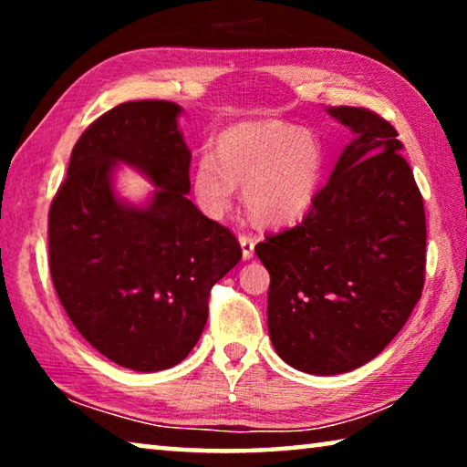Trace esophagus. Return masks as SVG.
<instances>
[{
	"mask_svg": "<svg viewBox=\"0 0 467 467\" xmlns=\"http://www.w3.org/2000/svg\"><path fill=\"white\" fill-rule=\"evenodd\" d=\"M241 249H243V259H251L253 257V249H255V239L249 234H241L239 236Z\"/></svg>",
	"mask_w": 467,
	"mask_h": 467,
	"instance_id": "34e87169",
	"label": "esophagus"
}]
</instances>
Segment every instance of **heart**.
<instances>
[{"instance_id":"b5f03b06","label":"heart","mask_w":467,"mask_h":467,"mask_svg":"<svg viewBox=\"0 0 467 467\" xmlns=\"http://www.w3.org/2000/svg\"><path fill=\"white\" fill-rule=\"evenodd\" d=\"M218 158L195 161L192 189L205 216L220 218L233 205L236 185L257 224L295 223L319 192L326 148L317 131L282 119L244 121L220 133Z\"/></svg>"}]
</instances>
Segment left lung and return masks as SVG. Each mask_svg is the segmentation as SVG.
Returning <instances> with one entry per match:
<instances>
[{"label":"left lung","mask_w":467,"mask_h":467,"mask_svg":"<svg viewBox=\"0 0 467 467\" xmlns=\"http://www.w3.org/2000/svg\"><path fill=\"white\" fill-rule=\"evenodd\" d=\"M327 113L352 141L306 216L255 247L270 272L267 331L275 352L323 377L383 352L422 295L426 264L422 195L398 131L367 109Z\"/></svg>","instance_id":"left-lung-1"}]
</instances>
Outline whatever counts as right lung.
<instances>
[{"label": "right lung", "mask_w": 467, "mask_h": 467, "mask_svg": "<svg viewBox=\"0 0 467 467\" xmlns=\"http://www.w3.org/2000/svg\"><path fill=\"white\" fill-rule=\"evenodd\" d=\"M181 113L169 100H133L99 117L76 141L49 210V270L63 309L102 357L140 373L192 352L212 286L243 255L234 234L187 197ZM119 163L155 185L144 204L116 193Z\"/></svg>", "instance_id": "obj_1"}]
</instances>
